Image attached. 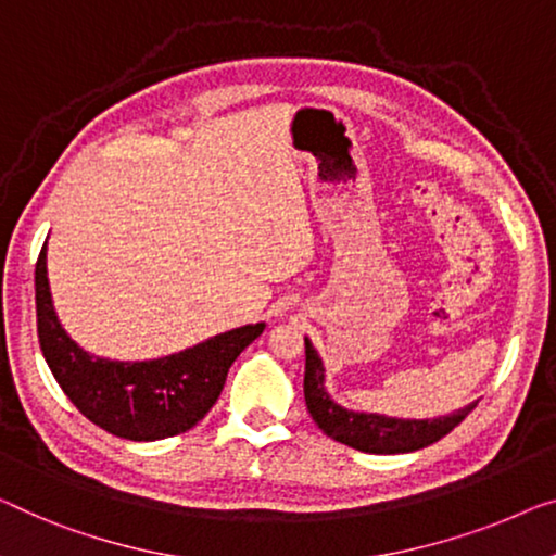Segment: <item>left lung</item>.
<instances>
[{"label":"left lung","instance_id":"8db88e82","mask_svg":"<svg viewBox=\"0 0 556 556\" xmlns=\"http://www.w3.org/2000/svg\"><path fill=\"white\" fill-rule=\"evenodd\" d=\"M304 400L317 427L334 442H342L352 450L369 454H404L417 452L434 444L444 434H450L467 414L477 407V402L467 404L446 417L437 419H396L384 414L352 412L339 407L325 389V364L309 339H304Z\"/></svg>","mask_w":556,"mask_h":556}]
</instances>
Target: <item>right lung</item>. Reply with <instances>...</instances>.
Here are the masks:
<instances>
[{
	"label": "right lung",
	"instance_id": "right-lung-1",
	"mask_svg": "<svg viewBox=\"0 0 556 556\" xmlns=\"http://www.w3.org/2000/svg\"><path fill=\"white\" fill-rule=\"evenodd\" d=\"M37 334L56 384L89 421L114 437L154 442L192 429L225 389L231 362L264 331L247 325L149 362H112L81 350L56 319L47 279V242L35 269Z\"/></svg>",
	"mask_w": 556,
	"mask_h": 556
}]
</instances>
